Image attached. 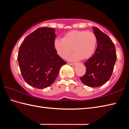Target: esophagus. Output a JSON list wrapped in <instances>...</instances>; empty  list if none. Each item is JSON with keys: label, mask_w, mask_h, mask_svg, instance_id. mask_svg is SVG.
Instances as JSON below:
<instances>
[{"label": "esophagus", "mask_w": 129, "mask_h": 129, "mask_svg": "<svg viewBox=\"0 0 129 129\" xmlns=\"http://www.w3.org/2000/svg\"><path fill=\"white\" fill-rule=\"evenodd\" d=\"M69 64L70 65H72V66H75V63H69Z\"/></svg>", "instance_id": "1"}]
</instances>
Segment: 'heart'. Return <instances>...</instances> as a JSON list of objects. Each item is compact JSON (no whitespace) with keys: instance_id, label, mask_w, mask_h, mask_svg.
Segmentation results:
<instances>
[{"instance_id":"obj_1","label":"heart","mask_w":129,"mask_h":129,"mask_svg":"<svg viewBox=\"0 0 129 129\" xmlns=\"http://www.w3.org/2000/svg\"><path fill=\"white\" fill-rule=\"evenodd\" d=\"M97 37L94 32L72 30L65 34L62 39H55L54 43L57 55L65 59L73 51L70 60H86L94 54L97 45Z\"/></svg>"}]
</instances>
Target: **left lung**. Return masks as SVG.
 Wrapping results in <instances>:
<instances>
[{"mask_svg": "<svg viewBox=\"0 0 129 129\" xmlns=\"http://www.w3.org/2000/svg\"><path fill=\"white\" fill-rule=\"evenodd\" d=\"M97 37L98 46L94 54L85 62V75L80 78L90 87H99L108 81L113 74L117 58L115 47L110 38L96 27H92Z\"/></svg>", "mask_w": 129, "mask_h": 129, "instance_id": "obj_1", "label": "left lung"}]
</instances>
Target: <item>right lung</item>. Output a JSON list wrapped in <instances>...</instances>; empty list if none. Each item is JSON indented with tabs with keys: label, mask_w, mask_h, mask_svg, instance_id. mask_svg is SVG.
Returning a JSON list of instances; mask_svg holds the SVG:
<instances>
[{
	"label": "right lung",
	"mask_w": 129,
	"mask_h": 129,
	"mask_svg": "<svg viewBox=\"0 0 129 129\" xmlns=\"http://www.w3.org/2000/svg\"><path fill=\"white\" fill-rule=\"evenodd\" d=\"M55 29L42 27L27 36L20 46L18 60L24 80L37 89L50 86L67 64L55 49Z\"/></svg>",
	"instance_id": "add662e5"
}]
</instances>
